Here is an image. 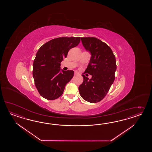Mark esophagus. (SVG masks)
<instances>
[{
	"mask_svg": "<svg viewBox=\"0 0 152 152\" xmlns=\"http://www.w3.org/2000/svg\"><path fill=\"white\" fill-rule=\"evenodd\" d=\"M78 75V73L77 72H75V76H76V75Z\"/></svg>",
	"mask_w": 152,
	"mask_h": 152,
	"instance_id": "obj_1",
	"label": "esophagus"
}]
</instances>
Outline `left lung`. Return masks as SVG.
Wrapping results in <instances>:
<instances>
[{
	"label": "left lung",
	"mask_w": 152,
	"mask_h": 152,
	"mask_svg": "<svg viewBox=\"0 0 152 152\" xmlns=\"http://www.w3.org/2000/svg\"><path fill=\"white\" fill-rule=\"evenodd\" d=\"M81 39L91 55L85 72L92 77L89 79L82 75L83 81L79 86V92L85 100L96 103L105 97L114 81L115 56L109 46L95 37H82Z\"/></svg>",
	"instance_id": "8db88e82"
}]
</instances>
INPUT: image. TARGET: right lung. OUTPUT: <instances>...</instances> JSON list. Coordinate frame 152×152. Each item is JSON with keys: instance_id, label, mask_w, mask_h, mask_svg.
I'll return each mask as SVG.
<instances>
[{"instance_id": "right-lung-1", "label": "right lung", "mask_w": 152, "mask_h": 152, "mask_svg": "<svg viewBox=\"0 0 152 152\" xmlns=\"http://www.w3.org/2000/svg\"><path fill=\"white\" fill-rule=\"evenodd\" d=\"M81 38L60 37L45 43L33 61V76L41 96L53 100L61 96L65 86L73 77L72 70L61 69V62L70 49L77 46Z\"/></svg>"}]
</instances>
